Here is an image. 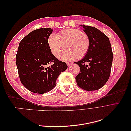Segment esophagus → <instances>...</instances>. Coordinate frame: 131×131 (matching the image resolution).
<instances>
[{
	"label": "esophagus",
	"instance_id": "obj_1",
	"mask_svg": "<svg viewBox=\"0 0 131 131\" xmlns=\"http://www.w3.org/2000/svg\"><path fill=\"white\" fill-rule=\"evenodd\" d=\"M72 63H71V62H67V64L68 65V66H71V65H72Z\"/></svg>",
	"mask_w": 131,
	"mask_h": 131
}]
</instances>
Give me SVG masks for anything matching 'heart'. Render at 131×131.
<instances>
[{
  "label": "heart",
  "mask_w": 131,
  "mask_h": 131,
  "mask_svg": "<svg viewBox=\"0 0 131 131\" xmlns=\"http://www.w3.org/2000/svg\"><path fill=\"white\" fill-rule=\"evenodd\" d=\"M48 45L55 57L59 58L66 48L67 51L60 57L62 60L68 61L74 58L80 59L88 52L90 39L84 31L68 28L63 30L57 35L51 34L48 38Z\"/></svg>",
  "instance_id": "obj_1"
}]
</instances>
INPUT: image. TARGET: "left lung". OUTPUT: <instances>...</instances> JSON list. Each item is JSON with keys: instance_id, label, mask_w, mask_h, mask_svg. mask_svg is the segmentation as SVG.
Wrapping results in <instances>:
<instances>
[{"instance_id": "1", "label": "left lung", "mask_w": 131, "mask_h": 131, "mask_svg": "<svg viewBox=\"0 0 131 131\" xmlns=\"http://www.w3.org/2000/svg\"><path fill=\"white\" fill-rule=\"evenodd\" d=\"M80 26L89 35L90 45L81 60L74 62L80 68L75 79L78 86L83 90H97L105 84L110 77L113 58L112 46L108 37L96 28Z\"/></svg>"}]
</instances>
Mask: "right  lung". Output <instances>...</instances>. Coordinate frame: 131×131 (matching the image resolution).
Here are the masks:
<instances>
[{
	"label": "right lung",
	"mask_w": 131,
	"mask_h": 131,
	"mask_svg": "<svg viewBox=\"0 0 131 131\" xmlns=\"http://www.w3.org/2000/svg\"><path fill=\"white\" fill-rule=\"evenodd\" d=\"M52 32L49 28L34 30L19 43L16 57L19 77L23 85L33 93L52 90L59 75L68 68L51 53L48 38Z\"/></svg>",
	"instance_id": "1"
}]
</instances>
